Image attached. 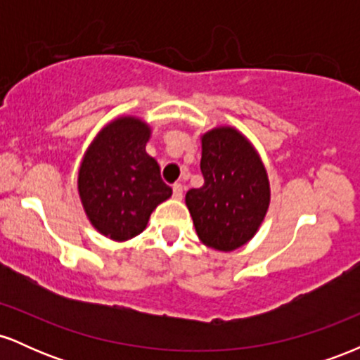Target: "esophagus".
Masks as SVG:
<instances>
[{
    "instance_id": "34e87169",
    "label": "esophagus",
    "mask_w": 360,
    "mask_h": 360,
    "mask_svg": "<svg viewBox=\"0 0 360 360\" xmlns=\"http://www.w3.org/2000/svg\"><path fill=\"white\" fill-rule=\"evenodd\" d=\"M172 196H174L176 200H183V184L176 183L172 186Z\"/></svg>"
}]
</instances>
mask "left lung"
I'll return each instance as SVG.
<instances>
[{
	"mask_svg": "<svg viewBox=\"0 0 360 360\" xmlns=\"http://www.w3.org/2000/svg\"><path fill=\"white\" fill-rule=\"evenodd\" d=\"M205 184L186 193L198 237L206 247L230 252L254 237L271 201L266 167L252 143L232 127L201 139Z\"/></svg>",
	"mask_w": 360,
	"mask_h": 360,
	"instance_id": "1",
	"label": "left lung"
}]
</instances>
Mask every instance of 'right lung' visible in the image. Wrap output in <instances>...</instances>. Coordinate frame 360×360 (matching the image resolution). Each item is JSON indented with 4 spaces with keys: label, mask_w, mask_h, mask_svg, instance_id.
I'll use <instances>...</instances> for the list:
<instances>
[{
    "label": "right lung",
    "mask_w": 360,
    "mask_h": 360,
    "mask_svg": "<svg viewBox=\"0 0 360 360\" xmlns=\"http://www.w3.org/2000/svg\"><path fill=\"white\" fill-rule=\"evenodd\" d=\"M150 127L135 117L106 125L88 147L79 167L77 189L91 225L123 242L146 230L150 213L171 198L159 164L146 152Z\"/></svg>",
    "instance_id": "1"
}]
</instances>
